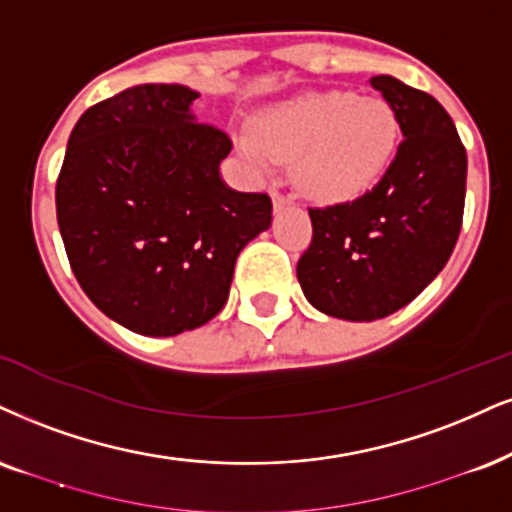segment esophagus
<instances>
[{
    "label": "esophagus",
    "mask_w": 512,
    "mask_h": 512,
    "mask_svg": "<svg viewBox=\"0 0 512 512\" xmlns=\"http://www.w3.org/2000/svg\"><path fill=\"white\" fill-rule=\"evenodd\" d=\"M289 204H292V199L285 197V194H280V192H277V189H275V192H273V208H275V213L282 211V208H287Z\"/></svg>",
    "instance_id": "34e87169"
}]
</instances>
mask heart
Here are the masks:
<instances>
[{"mask_svg":"<svg viewBox=\"0 0 512 512\" xmlns=\"http://www.w3.org/2000/svg\"><path fill=\"white\" fill-rule=\"evenodd\" d=\"M237 147L256 166L294 161V180L318 204L370 192L399 147V118L387 102L349 90L313 92L261 113Z\"/></svg>","mask_w":512,"mask_h":512,"instance_id":"b5f03b06","label":"heart"}]
</instances>
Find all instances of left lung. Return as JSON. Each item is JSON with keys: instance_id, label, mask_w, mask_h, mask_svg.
I'll list each match as a JSON object with an SVG mask.
<instances>
[{"instance_id": "left-lung-1", "label": "left lung", "mask_w": 512, "mask_h": 512, "mask_svg": "<svg viewBox=\"0 0 512 512\" xmlns=\"http://www.w3.org/2000/svg\"><path fill=\"white\" fill-rule=\"evenodd\" d=\"M370 85L394 109L403 142L363 197L308 208L313 239L296 263L311 306L351 323L396 313L444 270L463 225L468 178L456 125L432 94L391 75Z\"/></svg>"}]
</instances>
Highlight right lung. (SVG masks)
<instances>
[{
	"instance_id": "obj_1",
	"label": "right lung",
	"mask_w": 512,
	"mask_h": 512,
	"mask_svg": "<svg viewBox=\"0 0 512 512\" xmlns=\"http://www.w3.org/2000/svg\"><path fill=\"white\" fill-rule=\"evenodd\" d=\"M185 85H135L94 104L68 137L56 220L82 292L144 337L223 311L239 251L273 223L268 194L220 178L232 142L192 113Z\"/></svg>"
}]
</instances>
